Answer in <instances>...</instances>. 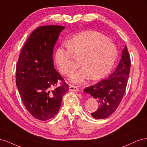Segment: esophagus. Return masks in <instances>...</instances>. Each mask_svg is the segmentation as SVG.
<instances>
[{"label":"esophagus","instance_id":"obj_1","mask_svg":"<svg viewBox=\"0 0 147 147\" xmlns=\"http://www.w3.org/2000/svg\"><path fill=\"white\" fill-rule=\"evenodd\" d=\"M69 90L70 91H75V92H78L79 91V89L77 87H76V86L70 85L69 86Z\"/></svg>","mask_w":147,"mask_h":147}]
</instances>
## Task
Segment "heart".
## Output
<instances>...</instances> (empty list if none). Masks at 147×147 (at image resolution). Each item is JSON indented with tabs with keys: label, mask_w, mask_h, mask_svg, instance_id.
Here are the masks:
<instances>
[{
	"label": "heart",
	"mask_w": 147,
	"mask_h": 147,
	"mask_svg": "<svg viewBox=\"0 0 147 147\" xmlns=\"http://www.w3.org/2000/svg\"><path fill=\"white\" fill-rule=\"evenodd\" d=\"M118 55L117 48L109 38L96 31L77 35L66 47H60L55 54V63L61 72L68 75L77 67L74 58L80 59L82 69L71 75L72 83H80L88 77L97 80L112 70Z\"/></svg>",
	"instance_id": "heart-1"
}]
</instances>
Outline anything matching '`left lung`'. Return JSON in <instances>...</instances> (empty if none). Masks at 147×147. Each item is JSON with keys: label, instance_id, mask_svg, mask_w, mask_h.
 Here are the masks:
<instances>
[{"label": "left lung", "instance_id": "8db88e82", "mask_svg": "<svg viewBox=\"0 0 147 147\" xmlns=\"http://www.w3.org/2000/svg\"><path fill=\"white\" fill-rule=\"evenodd\" d=\"M130 67V57L125 46L122 51L121 60L114 72L108 78L84 89V92L91 95L98 102V109L91 113L93 118H106L118 108L125 92Z\"/></svg>", "mask_w": 147, "mask_h": 147}]
</instances>
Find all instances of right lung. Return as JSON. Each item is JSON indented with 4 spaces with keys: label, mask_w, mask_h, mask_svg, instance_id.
Returning <instances> with one entry per match:
<instances>
[{
    "label": "right lung",
    "mask_w": 147,
    "mask_h": 147,
    "mask_svg": "<svg viewBox=\"0 0 147 147\" xmlns=\"http://www.w3.org/2000/svg\"><path fill=\"white\" fill-rule=\"evenodd\" d=\"M62 26H43L35 29L22 49L16 65V84L22 101L36 119L46 121L56 116L69 86L54 67L53 48Z\"/></svg>",
    "instance_id": "add662e5"
}]
</instances>
